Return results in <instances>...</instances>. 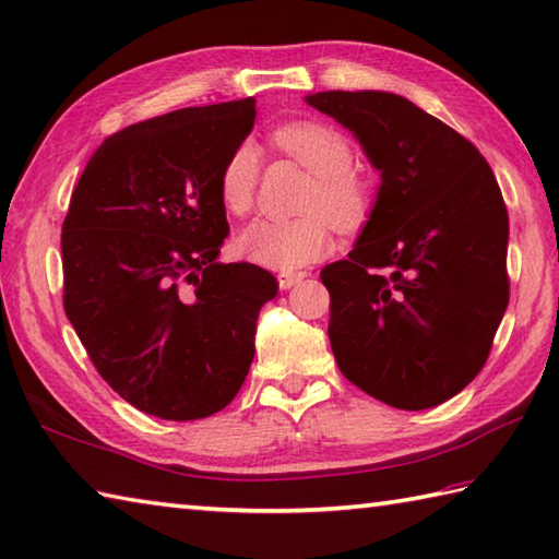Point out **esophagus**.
Masks as SVG:
<instances>
[{
    "label": "esophagus",
    "instance_id": "34e87169",
    "mask_svg": "<svg viewBox=\"0 0 559 559\" xmlns=\"http://www.w3.org/2000/svg\"><path fill=\"white\" fill-rule=\"evenodd\" d=\"M308 273L306 271H296V273H278V286L283 288V290H288V288H293V286H298V283L306 278Z\"/></svg>",
    "mask_w": 559,
    "mask_h": 559
}]
</instances>
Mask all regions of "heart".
Masks as SVG:
<instances>
[{
    "label": "heart",
    "instance_id": "b5f03b06",
    "mask_svg": "<svg viewBox=\"0 0 559 559\" xmlns=\"http://www.w3.org/2000/svg\"><path fill=\"white\" fill-rule=\"evenodd\" d=\"M271 144L314 176L296 219H261L239 237V251L259 266L293 273L334 249V227L359 229L371 212V186L354 170V146L342 129L318 119H293L271 131ZM259 148L241 141L217 174L222 207L247 217L257 202Z\"/></svg>",
    "mask_w": 559,
    "mask_h": 559
}]
</instances>
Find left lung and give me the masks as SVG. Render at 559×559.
<instances>
[{
  "label": "left lung",
  "instance_id": "obj_1",
  "mask_svg": "<svg viewBox=\"0 0 559 559\" xmlns=\"http://www.w3.org/2000/svg\"><path fill=\"white\" fill-rule=\"evenodd\" d=\"M354 131L381 188L347 259L320 271L340 371L401 411L460 393L489 359L509 306V212L469 139L379 90L314 93Z\"/></svg>",
  "mask_w": 559,
  "mask_h": 559
}]
</instances>
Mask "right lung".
<instances>
[{"instance_id":"obj_1","label":"right lung","mask_w":559,"mask_h":559,"mask_svg":"<svg viewBox=\"0 0 559 559\" xmlns=\"http://www.w3.org/2000/svg\"><path fill=\"white\" fill-rule=\"evenodd\" d=\"M253 119L247 97L139 121L99 144L70 195L66 314L99 377L156 418L231 403L259 310L278 293L257 263H217L229 235L217 174Z\"/></svg>"}]
</instances>
